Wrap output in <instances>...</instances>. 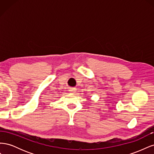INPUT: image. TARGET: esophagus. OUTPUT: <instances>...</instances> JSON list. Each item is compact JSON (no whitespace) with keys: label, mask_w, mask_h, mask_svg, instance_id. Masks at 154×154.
Listing matches in <instances>:
<instances>
[{"label":"esophagus","mask_w":154,"mask_h":154,"mask_svg":"<svg viewBox=\"0 0 154 154\" xmlns=\"http://www.w3.org/2000/svg\"><path fill=\"white\" fill-rule=\"evenodd\" d=\"M76 91V89L75 88H69V91L71 92H75Z\"/></svg>","instance_id":"34e87169"}]
</instances>
